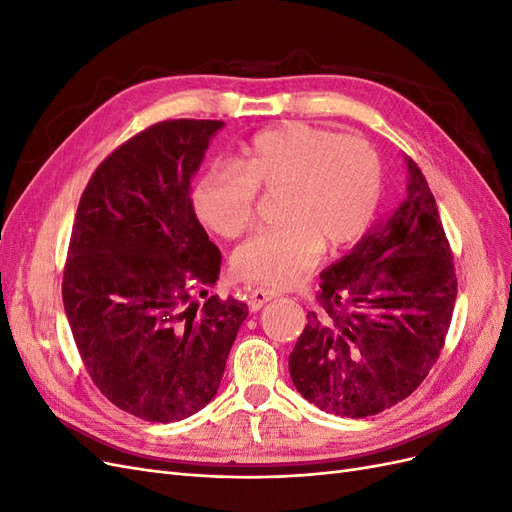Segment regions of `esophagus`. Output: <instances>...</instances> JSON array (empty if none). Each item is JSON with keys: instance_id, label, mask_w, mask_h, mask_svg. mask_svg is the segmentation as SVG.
Here are the masks:
<instances>
[{"instance_id": "esophagus-1", "label": "esophagus", "mask_w": 512, "mask_h": 512, "mask_svg": "<svg viewBox=\"0 0 512 512\" xmlns=\"http://www.w3.org/2000/svg\"><path fill=\"white\" fill-rule=\"evenodd\" d=\"M273 299H275V292L265 290V288H254V290H250V294H247V305H250L252 312H258L262 305H267Z\"/></svg>"}]
</instances>
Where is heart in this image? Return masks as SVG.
I'll return each instance as SVG.
<instances>
[{
	"label": "heart",
	"instance_id": "heart-1",
	"mask_svg": "<svg viewBox=\"0 0 512 512\" xmlns=\"http://www.w3.org/2000/svg\"><path fill=\"white\" fill-rule=\"evenodd\" d=\"M258 190H282V226L258 232L232 256L239 280L290 288L316 267L324 250L359 239L382 198V164L361 136H339L309 123L260 132L235 164L209 166L194 185L198 220L237 239L250 228Z\"/></svg>",
	"mask_w": 512,
	"mask_h": 512
}]
</instances>
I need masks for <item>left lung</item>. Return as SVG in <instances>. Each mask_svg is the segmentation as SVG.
Masks as SVG:
<instances>
[{"label": "left lung", "instance_id": "obj_1", "mask_svg": "<svg viewBox=\"0 0 512 512\" xmlns=\"http://www.w3.org/2000/svg\"><path fill=\"white\" fill-rule=\"evenodd\" d=\"M406 166V198L322 271L320 309L290 352L297 391L329 414L363 418L412 395L451 327L453 252L425 175Z\"/></svg>", "mask_w": 512, "mask_h": 512}]
</instances>
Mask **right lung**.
I'll use <instances>...</instances> for the list:
<instances>
[{
	"label": "right lung",
	"mask_w": 512,
	"mask_h": 512,
	"mask_svg": "<svg viewBox=\"0 0 512 512\" xmlns=\"http://www.w3.org/2000/svg\"><path fill=\"white\" fill-rule=\"evenodd\" d=\"M213 119H168L132 136L91 175L61 282L76 348L100 393L138 418L173 423L220 389L247 305L213 294L222 254L190 183ZM195 284L192 285L191 282Z\"/></svg>",
	"instance_id": "obj_1"
}]
</instances>
